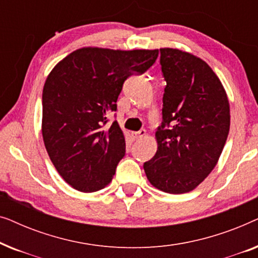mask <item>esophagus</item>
<instances>
[{
	"label": "esophagus",
	"mask_w": 258,
	"mask_h": 258,
	"mask_svg": "<svg viewBox=\"0 0 258 258\" xmlns=\"http://www.w3.org/2000/svg\"><path fill=\"white\" fill-rule=\"evenodd\" d=\"M146 134H147L146 130L141 129L140 132H133L132 133V136H133L134 140H140V139H142V137L146 136Z\"/></svg>",
	"instance_id": "1"
}]
</instances>
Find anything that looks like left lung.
<instances>
[{
	"instance_id": "left-lung-1",
	"label": "left lung",
	"mask_w": 258,
	"mask_h": 258,
	"mask_svg": "<svg viewBox=\"0 0 258 258\" xmlns=\"http://www.w3.org/2000/svg\"><path fill=\"white\" fill-rule=\"evenodd\" d=\"M167 82L157 151L143 164L149 182L168 194L189 192L217 164L230 129V107L220 79L203 59L162 48Z\"/></svg>"
}]
</instances>
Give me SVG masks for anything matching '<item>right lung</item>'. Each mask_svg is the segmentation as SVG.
Listing matches in <instances>:
<instances>
[{"instance_id": "right-lung-1", "label": "right lung", "mask_w": 258, "mask_h": 258, "mask_svg": "<svg viewBox=\"0 0 258 258\" xmlns=\"http://www.w3.org/2000/svg\"><path fill=\"white\" fill-rule=\"evenodd\" d=\"M158 49L112 50L86 47L54 67L42 94V135L49 157L64 181L82 192L111 182L125 154L118 123L105 125L117 109L124 81L154 64Z\"/></svg>"}]
</instances>
